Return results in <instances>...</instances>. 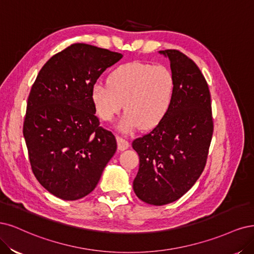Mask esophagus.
Here are the masks:
<instances>
[{
    "label": "esophagus",
    "mask_w": 254,
    "mask_h": 254,
    "mask_svg": "<svg viewBox=\"0 0 254 254\" xmlns=\"http://www.w3.org/2000/svg\"><path fill=\"white\" fill-rule=\"evenodd\" d=\"M116 139H117L118 150H119V151H125V150H127V149L129 148V143H128V141L127 140V139L122 138V137H120V136H117Z\"/></svg>",
    "instance_id": "esophagus-1"
}]
</instances>
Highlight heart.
Segmentation results:
<instances>
[{
	"label": "heart",
	"mask_w": 254,
	"mask_h": 254,
	"mask_svg": "<svg viewBox=\"0 0 254 254\" xmlns=\"http://www.w3.org/2000/svg\"><path fill=\"white\" fill-rule=\"evenodd\" d=\"M176 95V80L165 65L128 62L114 69L108 84L93 85L91 100L102 121H111L124 108L118 124L124 133L141 127L150 129L159 125L172 109Z\"/></svg>",
	"instance_id": "obj_1"
}]
</instances>
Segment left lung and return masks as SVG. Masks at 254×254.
Here are the masks:
<instances>
[{"label": "left lung", "instance_id": "8db88e82", "mask_svg": "<svg viewBox=\"0 0 254 254\" xmlns=\"http://www.w3.org/2000/svg\"><path fill=\"white\" fill-rule=\"evenodd\" d=\"M159 54L174 73L175 99L160 124L132 143L139 156L134 192L154 206L173 202L191 189L206 166L213 134L209 87L197 65L175 50Z\"/></svg>", "mask_w": 254, "mask_h": 254}]
</instances>
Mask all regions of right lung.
Instances as JSON below:
<instances>
[{"mask_svg":"<svg viewBox=\"0 0 254 254\" xmlns=\"http://www.w3.org/2000/svg\"><path fill=\"white\" fill-rule=\"evenodd\" d=\"M122 57L77 43L52 57L38 73L23 135L36 178L57 197L77 200L91 193L117 150L115 136L99 127L91 92Z\"/></svg>","mask_w":254,"mask_h":254,"instance_id":"add662e5","label":"right lung"}]
</instances>
